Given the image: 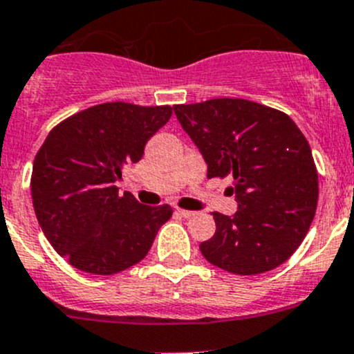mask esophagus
I'll use <instances>...</instances> for the list:
<instances>
[{"label":"esophagus","instance_id":"34e87169","mask_svg":"<svg viewBox=\"0 0 354 354\" xmlns=\"http://www.w3.org/2000/svg\"><path fill=\"white\" fill-rule=\"evenodd\" d=\"M176 214H178V216L185 217V219H188V217L195 216V212H194V210H183V209H176Z\"/></svg>","mask_w":354,"mask_h":354}]
</instances>
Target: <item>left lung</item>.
Instances as JSON below:
<instances>
[{
	"label": "left lung",
	"mask_w": 354,
	"mask_h": 354,
	"mask_svg": "<svg viewBox=\"0 0 354 354\" xmlns=\"http://www.w3.org/2000/svg\"><path fill=\"white\" fill-rule=\"evenodd\" d=\"M207 164V178L233 176L238 210L214 212L216 233L200 243L219 269L253 276L284 263L305 240L319 200L312 149L295 121L246 99L174 106Z\"/></svg>",
	"instance_id": "left-lung-1"
}]
</instances>
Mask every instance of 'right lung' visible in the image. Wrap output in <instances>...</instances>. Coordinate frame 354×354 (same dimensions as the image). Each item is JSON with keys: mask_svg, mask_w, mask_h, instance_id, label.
<instances>
[{"mask_svg": "<svg viewBox=\"0 0 354 354\" xmlns=\"http://www.w3.org/2000/svg\"><path fill=\"white\" fill-rule=\"evenodd\" d=\"M171 113L169 106L106 102L49 131L32 167V203L42 233L75 269L111 276L135 266L171 217L166 203L142 205L116 187Z\"/></svg>", "mask_w": 354, "mask_h": 354, "instance_id": "1", "label": "right lung"}]
</instances>
